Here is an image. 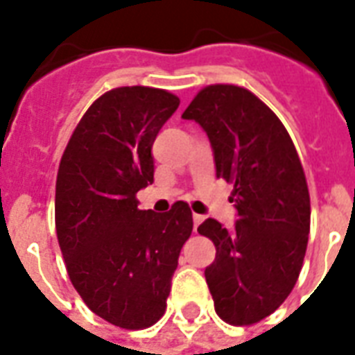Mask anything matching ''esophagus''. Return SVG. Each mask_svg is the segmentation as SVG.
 <instances>
[{
    "label": "esophagus",
    "mask_w": 355,
    "mask_h": 355,
    "mask_svg": "<svg viewBox=\"0 0 355 355\" xmlns=\"http://www.w3.org/2000/svg\"><path fill=\"white\" fill-rule=\"evenodd\" d=\"M205 221V216H199V214H193V228L197 230V227H199L200 223Z\"/></svg>",
    "instance_id": "34e87169"
}]
</instances>
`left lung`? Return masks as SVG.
Returning <instances> with one entry per match:
<instances>
[{
  "label": "left lung",
  "instance_id": "left-lung-1",
  "mask_svg": "<svg viewBox=\"0 0 355 355\" xmlns=\"http://www.w3.org/2000/svg\"><path fill=\"white\" fill-rule=\"evenodd\" d=\"M210 139L217 178L234 184L237 221L206 219L216 245L205 276L217 315L236 326L269 317L289 297L309 234V193L286 127L265 103L234 85L206 86L184 110Z\"/></svg>",
  "mask_w": 355,
  "mask_h": 355
}]
</instances>
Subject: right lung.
Instances as JSON below:
<instances>
[{
  "instance_id": "right-lung-1",
  "label": "right lung",
  "mask_w": 355,
  "mask_h": 355,
  "mask_svg": "<svg viewBox=\"0 0 355 355\" xmlns=\"http://www.w3.org/2000/svg\"><path fill=\"white\" fill-rule=\"evenodd\" d=\"M180 101L166 90L123 86L92 105L71 134L57 175L55 225L69 280L85 304L119 328H149L166 311L189 206L139 210L155 180L153 144Z\"/></svg>"
}]
</instances>
